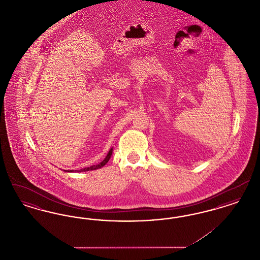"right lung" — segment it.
Returning <instances> with one entry per match:
<instances>
[{"label":"right lung","instance_id":"1","mask_svg":"<svg viewBox=\"0 0 260 260\" xmlns=\"http://www.w3.org/2000/svg\"><path fill=\"white\" fill-rule=\"evenodd\" d=\"M112 150L113 149H110V151H109V153L107 154V156H106V158L103 160V161H101L100 164L99 165H94V166H90V167H88V168H85V169H82V170H80V171H76V172H87V171H94V170H98V169H100V168H102L103 166H105L108 161H109V159L111 158L112 155ZM66 172V171H65ZM68 172H74V171H68Z\"/></svg>","mask_w":260,"mask_h":260}]
</instances>
